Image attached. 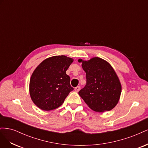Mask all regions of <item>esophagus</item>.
I'll return each instance as SVG.
<instances>
[{"instance_id": "1", "label": "esophagus", "mask_w": 148, "mask_h": 148, "mask_svg": "<svg viewBox=\"0 0 148 148\" xmlns=\"http://www.w3.org/2000/svg\"><path fill=\"white\" fill-rule=\"evenodd\" d=\"M79 89H80V86H77V87H76L75 88V91H76V92H78L79 91Z\"/></svg>"}]
</instances>
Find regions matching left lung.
I'll return each instance as SVG.
<instances>
[{"instance_id": "8db88e82", "label": "left lung", "mask_w": 148, "mask_h": 148, "mask_svg": "<svg viewBox=\"0 0 148 148\" xmlns=\"http://www.w3.org/2000/svg\"><path fill=\"white\" fill-rule=\"evenodd\" d=\"M86 72V84L78 92L91 109L104 112L114 109L119 101L122 85L111 65L99 57L79 59Z\"/></svg>"}]
</instances>
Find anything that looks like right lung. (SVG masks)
Wrapping results in <instances>:
<instances>
[{
	"instance_id": "add662e5",
	"label": "right lung",
	"mask_w": 148,
	"mask_h": 148,
	"mask_svg": "<svg viewBox=\"0 0 148 148\" xmlns=\"http://www.w3.org/2000/svg\"><path fill=\"white\" fill-rule=\"evenodd\" d=\"M73 59L56 56L43 60L34 70L29 81V95L34 104L42 110L56 109L63 104L73 88L66 71Z\"/></svg>"
}]
</instances>
